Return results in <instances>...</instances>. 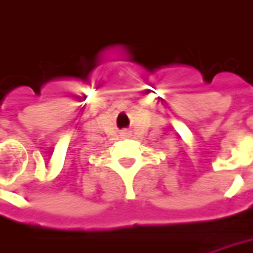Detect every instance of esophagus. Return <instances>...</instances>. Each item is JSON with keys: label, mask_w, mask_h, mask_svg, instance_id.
Returning a JSON list of instances; mask_svg holds the SVG:
<instances>
[{"label": "esophagus", "mask_w": 253, "mask_h": 253, "mask_svg": "<svg viewBox=\"0 0 253 253\" xmlns=\"http://www.w3.org/2000/svg\"><path fill=\"white\" fill-rule=\"evenodd\" d=\"M123 134H126V133H125V132H123Z\"/></svg>", "instance_id": "obj_1"}]
</instances>
